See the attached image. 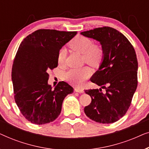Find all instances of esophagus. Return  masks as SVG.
Wrapping results in <instances>:
<instances>
[{"mask_svg": "<svg viewBox=\"0 0 149 149\" xmlns=\"http://www.w3.org/2000/svg\"><path fill=\"white\" fill-rule=\"evenodd\" d=\"M74 91H76V92H78V93H83V92H84V91H83V89L78 88V87H76V88L74 89Z\"/></svg>", "mask_w": 149, "mask_h": 149, "instance_id": "esophagus-1", "label": "esophagus"}]
</instances>
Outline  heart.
Listing matches in <instances>:
<instances>
[{"mask_svg":"<svg viewBox=\"0 0 149 149\" xmlns=\"http://www.w3.org/2000/svg\"><path fill=\"white\" fill-rule=\"evenodd\" d=\"M72 50L83 54V60L93 66H96L102 60L104 52L102 49L97 45L93 44L92 40L84 36H77L69 44ZM65 52L60 50L58 55V62L62 64L64 62ZM91 70L88 66L71 69L65 74L66 79L77 86H80L84 81L90 77Z\"/></svg>","mask_w":149,"mask_h":149,"instance_id":"1","label":"heart"}]
</instances>
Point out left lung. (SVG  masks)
<instances>
[{
  "label": "left lung",
  "mask_w": 149,
  "mask_h": 149,
  "mask_svg": "<svg viewBox=\"0 0 149 149\" xmlns=\"http://www.w3.org/2000/svg\"><path fill=\"white\" fill-rule=\"evenodd\" d=\"M81 34L97 40L104 55L98 70L90 81L102 89L85 92L91 97L84 112L93 121L112 123L123 117L131 104L138 85V60L134 47L123 34L113 28H94Z\"/></svg>",
  "instance_id": "left-lung-1"
}]
</instances>
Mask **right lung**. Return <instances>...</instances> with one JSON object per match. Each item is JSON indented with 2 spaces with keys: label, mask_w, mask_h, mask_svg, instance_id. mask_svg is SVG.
I'll return each mask as SVG.
<instances>
[{
  "label": "right lung",
  "mask_w": 149,
  "mask_h": 149,
  "mask_svg": "<svg viewBox=\"0 0 149 149\" xmlns=\"http://www.w3.org/2000/svg\"><path fill=\"white\" fill-rule=\"evenodd\" d=\"M77 33L40 29L26 36L18 48L11 72L14 98L24 117L32 123L54 121L65 97L73 92L64 81L53 89L48 84V72L58 66V52Z\"/></svg>",
  "instance_id": "right-lung-1"
}]
</instances>
